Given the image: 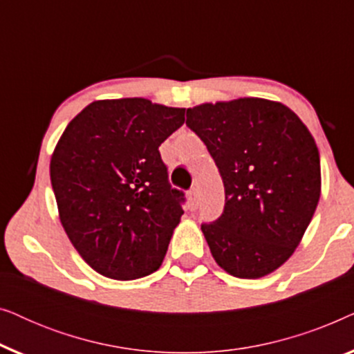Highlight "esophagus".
<instances>
[{"mask_svg": "<svg viewBox=\"0 0 354 354\" xmlns=\"http://www.w3.org/2000/svg\"><path fill=\"white\" fill-rule=\"evenodd\" d=\"M188 198H190V203L193 207L198 206V203H200V192H198L196 187H193L190 192H188Z\"/></svg>", "mask_w": 354, "mask_h": 354, "instance_id": "1", "label": "esophagus"}]
</instances>
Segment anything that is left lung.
Instances as JSON below:
<instances>
[{
	"label": "left lung",
	"mask_w": 354,
	"mask_h": 354,
	"mask_svg": "<svg viewBox=\"0 0 354 354\" xmlns=\"http://www.w3.org/2000/svg\"><path fill=\"white\" fill-rule=\"evenodd\" d=\"M187 125L225 188L222 216L201 225L212 258L234 277L269 275L295 253L321 198L311 132L288 106L264 98L198 104Z\"/></svg>",
	"instance_id": "obj_1"
}]
</instances>
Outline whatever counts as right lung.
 <instances>
[{"mask_svg": "<svg viewBox=\"0 0 354 354\" xmlns=\"http://www.w3.org/2000/svg\"><path fill=\"white\" fill-rule=\"evenodd\" d=\"M185 108L98 100L71 120L51 154L57 212L71 243L104 277L133 280L162 264L183 214L159 147Z\"/></svg>", "mask_w": 354, "mask_h": 354, "instance_id": "obj_1", "label": "right lung"}]
</instances>
